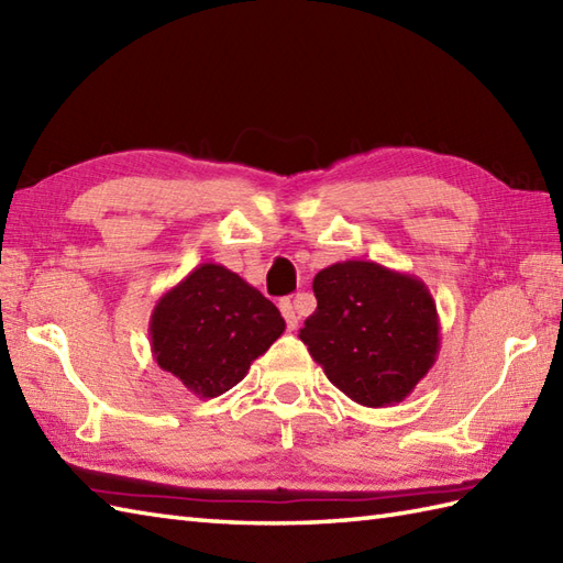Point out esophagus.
Returning a JSON list of instances; mask_svg holds the SVG:
<instances>
[{
    "label": "esophagus",
    "instance_id": "obj_1",
    "mask_svg": "<svg viewBox=\"0 0 563 563\" xmlns=\"http://www.w3.org/2000/svg\"><path fill=\"white\" fill-rule=\"evenodd\" d=\"M280 312L285 317V324H288V329H297V321H300V317H297L295 302L292 300H280Z\"/></svg>",
    "mask_w": 563,
    "mask_h": 563
}]
</instances>
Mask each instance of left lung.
Masks as SVG:
<instances>
[{
  "instance_id": "1",
  "label": "left lung",
  "mask_w": 563,
  "mask_h": 563,
  "mask_svg": "<svg viewBox=\"0 0 563 563\" xmlns=\"http://www.w3.org/2000/svg\"><path fill=\"white\" fill-rule=\"evenodd\" d=\"M314 314L300 339L333 387L379 409L404 401L435 365L440 319L416 275L341 261L314 275Z\"/></svg>"
}]
</instances>
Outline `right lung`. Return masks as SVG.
<instances>
[{"label": "right lung", "mask_w": 563, "mask_h": 563, "mask_svg": "<svg viewBox=\"0 0 563 563\" xmlns=\"http://www.w3.org/2000/svg\"><path fill=\"white\" fill-rule=\"evenodd\" d=\"M285 331L278 307L220 263H200L166 290L150 319L152 355L200 399L239 385Z\"/></svg>", "instance_id": "1"}]
</instances>
